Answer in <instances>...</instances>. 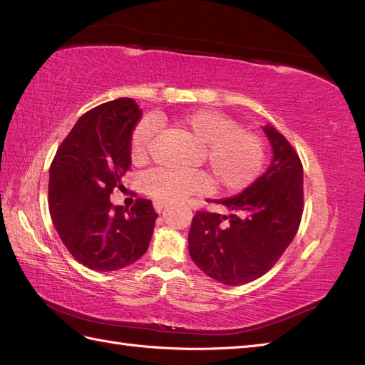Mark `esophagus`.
Here are the masks:
<instances>
[{
    "instance_id": "obj_1",
    "label": "esophagus",
    "mask_w": 365,
    "mask_h": 365,
    "mask_svg": "<svg viewBox=\"0 0 365 365\" xmlns=\"http://www.w3.org/2000/svg\"><path fill=\"white\" fill-rule=\"evenodd\" d=\"M153 208H155L157 213H161L163 210L165 208V204H163V202H155V204H153Z\"/></svg>"
}]
</instances>
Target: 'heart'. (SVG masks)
I'll list each match as a JSON object with an SVG mask.
<instances>
[{"label": "heart", "mask_w": 365, "mask_h": 365, "mask_svg": "<svg viewBox=\"0 0 365 365\" xmlns=\"http://www.w3.org/2000/svg\"><path fill=\"white\" fill-rule=\"evenodd\" d=\"M196 141L204 143V157L215 178L227 192H239L257 178L263 168L264 150L259 137L240 129L233 118L213 109H196L176 121ZM155 134L150 117L140 120L129 140L130 157L140 163L146 158ZM143 190L153 201L178 202L189 195L212 190V180L197 170L155 169L143 178Z\"/></svg>", "instance_id": "heart-1"}]
</instances>
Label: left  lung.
<instances>
[{
	"label": "left lung",
	"mask_w": 365,
	"mask_h": 365,
	"mask_svg": "<svg viewBox=\"0 0 365 365\" xmlns=\"http://www.w3.org/2000/svg\"><path fill=\"white\" fill-rule=\"evenodd\" d=\"M272 158L269 168L236 196L208 200L230 215L197 212L189 252L208 277L228 286L245 284L268 272L292 242L303 213V168L286 138L262 126Z\"/></svg>",
	"instance_id": "8db88e82"
}]
</instances>
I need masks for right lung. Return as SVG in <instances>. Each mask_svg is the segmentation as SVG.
Listing matches in <instances>:
<instances>
[{
    "instance_id": "obj_1",
    "label": "right lung",
    "mask_w": 365,
    "mask_h": 365,
    "mask_svg": "<svg viewBox=\"0 0 365 365\" xmlns=\"http://www.w3.org/2000/svg\"><path fill=\"white\" fill-rule=\"evenodd\" d=\"M141 117L132 98H117L83 114L56 152L48 208L61 240L83 267L111 272L137 262L149 248L158 215L152 201L130 210L109 201L130 168L129 140Z\"/></svg>"
}]
</instances>
